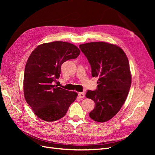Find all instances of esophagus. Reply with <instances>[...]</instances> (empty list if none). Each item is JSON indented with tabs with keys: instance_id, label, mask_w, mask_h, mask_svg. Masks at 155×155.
<instances>
[{
	"instance_id": "1",
	"label": "esophagus",
	"mask_w": 155,
	"mask_h": 155,
	"mask_svg": "<svg viewBox=\"0 0 155 155\" xmlns=\"http://www.w3.org/2000/svg\"><path fill=\"white\" fill-rule=\"evenodd\" d=\"M78 96L81 98H83L85 97V93L84 92H79L78 93Z\"/></svg>"
}]
</instances>
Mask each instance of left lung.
Here are the masks:
<instances>
[{
	"instance_id": "1",
	"label": "left lung",
	"mask_w": 155,
	"mask_h": 155,
	"mask_svg": "<svg viewBox=\"0 0 155 155\" xmlns=\"http://www.w3.org/2000/svg\"><path fill=\"white\" fill-rule=\"evenodd\" d=\"M92 69V77H98L95 91H88L86 97L95 102L91 119L105 122L118 113L127 97L131 85L129 63L124 50L105 42L79 45Z\"/></svg>"
}]
</instances>
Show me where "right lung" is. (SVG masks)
I'll list each match as a JSON object with an SVG mask.
<instances>
[{"label": "right lung", "instance_id": "add662e5", "mask_svg": "<svg viewBox=\"0 0 155 155\" xmlns=\"http://www.w3.org/2000/svg\"><path fill=\"white\" fill-rule=\"evenodd\" d=\"M79 54L80 50L73 44L54 41L37 46L29 56L25 70L24 94L40 119L48 122L61 119L76 100V92L53 84L60 76L62 64L77 58Z\"/></svg>", "mask_w": 155, "mask_h": 155}]
</instances>
